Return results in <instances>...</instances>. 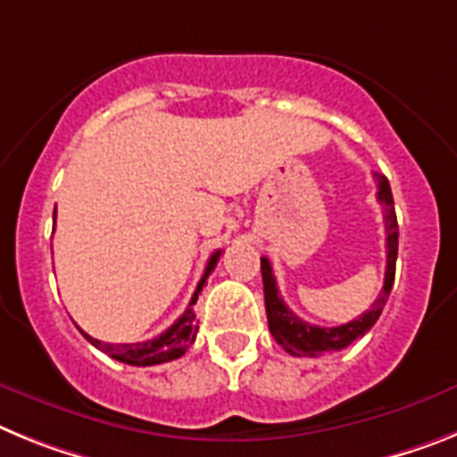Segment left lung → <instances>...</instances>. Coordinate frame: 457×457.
I'll use <instances>...</instances> for the list:
<instances>
[{
    "instance_id": "1",
    "label": "left lung",
    "mask_w": 457,
    "mask_h": 457,
    "mask_svg": "<svg viewBox=\"0 0 457 457\" xmlns=\"http://www.w3.org/2000/svg\"><path fill=\"white\" fill-rule=\"evenodd\" d=\"M377 200L384 209V229H386V273H384V287L375 301L370 311L359 315L356 320L340 327H315L311 322H303L301 317L289 311L285 301L278 295L276 278L267 257H262V283H264V305H267L269 331L276 338V343L289 352L292 356H322L331 352L349 347L356 338L366 336L375 322L382 315L386 305L391 287L395 278V260H398V218L394 209V195L391 186L384 174H377Z\"/></svg>"
}]
</instances>
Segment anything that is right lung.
Masks as SVG:
<instances>
[{"label":"right lung","instance_id":"add662e5","mask_svg":"<svg viewBox=\"0 0 457 457\" xmlns=\"http://www.w3.org/2000/svg\"><path fill=\"white\" fill-rule=\"evenodd\" d=\"M54 213H57V209H54ZM218 257H220V251L213 253V255L209 257V262H206L204 276H202V280L197 283L195 295L190 299L184 315H181L168 331H162L161 336H156L154 340H145V343H101V340L87 336L85 331H82V336H85L94 347H98L101 352L112 356V359L121 361V363H129V366H158V363H168V361L179 359V356H184L186 352H188L190 345L195 343L197 320L195 312H193V305H195L197 295H200L202 287H204L209 273L216 269Z\"/></svg>","mask_w":457,"mask_h":457}]
</instances>
